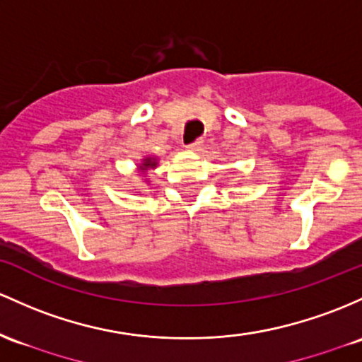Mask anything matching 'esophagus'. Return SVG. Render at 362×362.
<instances>
[{"label": "esophagus", "instance_id": "34e87169", "mask_svg": "<svg viewBox=\"0 0 362 362\" xmlns=\"http://www.w3.org/2000/svg\"><path fill=\"white\" fill-rule=\"evenodd\" d=\"M202 139H196V141L194 142H190V144H187V149H190V151H201V148H202Z\"/></svg>", "mask_w": 362, "mask_h": 362}]
</instances>
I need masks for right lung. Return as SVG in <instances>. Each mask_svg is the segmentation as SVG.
<instances>
[{
    "mask_svg": "<svg viewBox=\"0 0 362 362\" xmlns=\"http://www.w3.org/2000/svg\"><path fill=\"white\" fill-rule=\"evenodd\" d=\"M153 166H156V161L151 160V158H148V160H144V163H142L141 170H148V168H153Z\"/></svg>",
    "mask_w": 362,
    "mask_h": 362,
    "instance_id": "right-lung-1",
    "label": "right lung"
}]
</instances>
